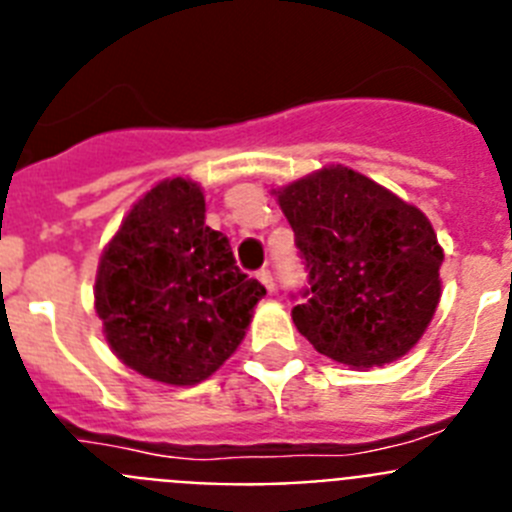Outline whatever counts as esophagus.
Segmentation results:
<instances>
[{
  "instance_id": "1",
  "label": "esophagus",
  "mask_w": 512,
  "mask_h": 512,
  "mask_svg": "<svg viewBox=\"0 0 512 512\" xmlns=\"http://www.w3.org/2000/svg\"><path fill=\"white\" fill-rule=\"evenodd\" d=\"M256 277H259V282L264 284L266 292H274V277H271L269 269H259V274H256Z\"/></svg>"
}]
</instances>
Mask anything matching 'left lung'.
I'll return each mask as SVG.
<instances>
[{
  "instance_id": "left-lung-1",
  "label": "left lung",
  "mask_w": 512,
  "mask_h": 512,
  "mask_svg": "<svg viewBox=\"0 0 512 512\" xmlns=\"http://www.w3.org/2000/svg\"><path fill=\"white\" fill-rule=\"evenodd\" d=\"M274 194L310 271L292 310L302 336L354 369L408 354L441 300L443 251L428 217L346 166Z\"/></svg>"
}]
</instances>
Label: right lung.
Wrapping results in <instances>:
<instances>
[{"label":"right lung","mask_w":512,"mask_h":512,"mask_svg":"<svg viewBox=\"0 0 512 512\" xmlns=\"http://www.w3.org/2000/svg\"><path fill=\"white\" fill-rule=\"evenodd\" d=\"M264 284L205 225V194L166 179L125 215L97 269L94 307L122 364L156 382L197 384L241 346Z\"/></svg>","instance_id":"obj_1"}]
</instances>
